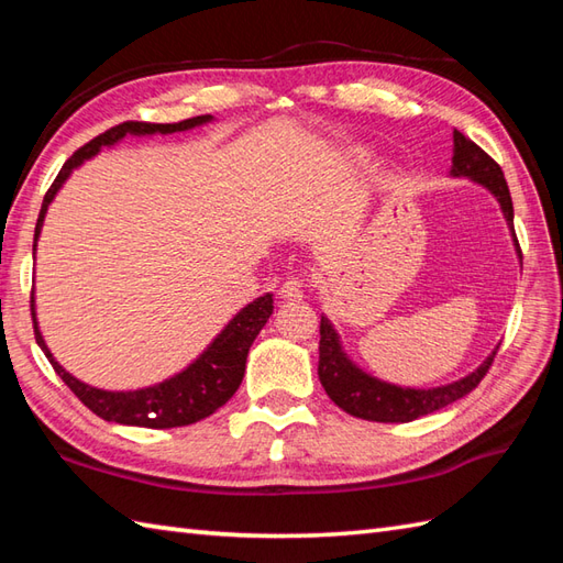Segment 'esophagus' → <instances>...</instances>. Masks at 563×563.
<instances>
[{"instance_id": "34e87169", "label": "esophagus", "mask_w": 563, "mask_h": 563, "mask_svg": "<svg viewBox=\"0 0 563 563\" xmlns=\"http://www.w3.org/2000/svg\"><path fill=\"white\" fill-rule=\"evenodd\" d=\"M305 280L302 278H297V275H292V278H288L283 283V288H280V295L285 297V300H300V297L305 295Z\"/></svg>"}]
</instances>
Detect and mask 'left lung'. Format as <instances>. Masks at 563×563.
<instances>
[{
	"label": "left lung",
	"mask_w": 563,
	"mask_h": 563,
	"mask_svg": "<svg viewBox=\"0 0 563 563\" xmlns=\"http://www.w3.org/2000/svg\"><path fill=\"white\" fill-rule=\"evenodd\" d=\"M454 157H452V176H466L472 181L482 184L484 188L492 190L496 200L500 202V210L506 214V222L510 227L512 236V200L510 190L504 178L500 166L488 157V154L464 137L460 130H454ZM516 249L518 256L522 258V251L516 236ZM319 379L321 387L327 389L331 401L351 413L355 418H365V421H377V423H409L421 418L426 413H433L438 409H445L448 404L466 397L492 367L498 349L486 357V361L474 369L472 375H466L452 385L445 387H433V389H411V387H397L389 385V382H382L373 375L363 373L349 355L343 353L341 341L336 329L331 327L327 317H321L319 327Z\"/></svg>",
	"instance_id": "obj_1"
}]
</instances>
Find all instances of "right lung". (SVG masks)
Masks as SVG:
<instances>
[{"label":"right lung","mask_w":563,"mask_h":563,"mask_svg":"<svg viewBox=\"0 0 563 563\" xmlns=\"http://www.w3.org/2000/svg\"><path fill=\"white\" fill-rule=\"evenodd\" d=\"M212 115H196L181 123H142V121H128L106 130L99 137H93L87 145L79 147L59 169L53 186L47 188L43 198V208L35 222V236H33V254L35 242H38L41 227L45 220L47 206H51L55 194L69 178L71 169H77L81 162L91 159L93 154H99L101 147H111L118 140L125 135H169L181 133V130H190L202 123H210ZM35 300L31 297V314H33V331L35 343L41 345L47 361H51L55 373L63 377L65 385L75 391V397L91 409L103 421L123 423V426H140V428H178L190 426L202 418L214 413L234 397V391L242 385L244 369H246V355L251 343L258 336V331L266 327L268 317L273 314V295H263L258 300L246 305L230 324H227L218 339H214L206 351H202L194 363H190L181 373L152 385L145 389L133 391H106L91 385H84L77 377H71L67 369L59 365L53 353L47 351V345L38 331V321H35Z\"/></svg>","instance_id":"obj_1"}]
</instances>
